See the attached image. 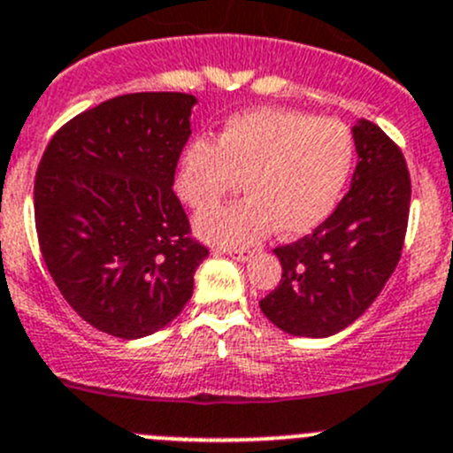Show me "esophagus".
I'll list each match as a JSON object with an SVG mask.
<instances>
[{"instance_id": "34e87169", "label": "esophagus", "mask_w": 453, "mask_h": 453, "mask_svg": "<svg viewBox=\"0 0 453 453\" xmlns=\"http://www.w3.org/2000/svg\"><path fill=\"white\" fill-rule=\"evenodd\" d=\"M223 255H227V257H230V259L241 261V264H243V261L250 259L252 252H248V250H223Z\"/></svg>"}]
</instances>
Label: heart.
I'll list each match as a JSON object with an SVG mask.
<instances>
[{"instance_id": "obj_1", "label": "heart", "mask_w": 453, "mask_h": 453, "mask_svg": "<svg viewBox=\"0 0 453 453\" xmlns=\"http://www.w3.org/2000/svg\"><path fill=\"white\" fill-rule=\"evenodd\" d=\"M353 160L342 122L288 109H252L232 116L217 141L180 151L174 188L183 203L205 210L244 180L249 196L194 219L203 241L248 248L279 227L281 236L315 230L335 210Z\"/></svg>"}]
</instances>
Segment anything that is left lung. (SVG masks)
I'll use <instances>...</instances> for the list:
<instances>
[{
	"instance_id": "left-lung-1",
	"label": "left lung",
	"mask_w": 453,
	"mask_h": 453,
	"mask_svg": "<svg viewBox=\"0 0 453 453\" xmlns=\"http://www.w3.org/2000/svg\"><path fill=\"white\" fill-rule=\"evenodd\" d=\"M350 189L312 234L274 250L281 281L259 302L277 328L328 337L365 315L403 252L411 179L403 151L369 120L353 125Z\"/></svg>"
}]
</instances>
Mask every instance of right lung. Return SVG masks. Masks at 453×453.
Returning <instances> with one entry per match:
<instances>
[{
    "instance_id": "right-lung-1",
    "label": "right lung",
    "mask_w": 453,
    "mask_h": 453,
    "mask_svg": "<svg viewBox=\"0 0 453 453\" xmlns=\"http://www.w3.org/2000/svg\"><path fill=\"white\" fill-rule=\"evenodd\" d=\"M194 104L188 93L118 96L66 122L37 167L46 268L84 322L113 337L176 319L207 257L172 189Z\"/></svg>"
}]
</instances>
